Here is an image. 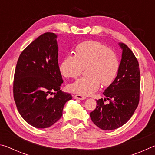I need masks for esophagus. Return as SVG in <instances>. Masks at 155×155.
Returning <instances> with one entry per match:
<instances>
[{
	"label": "esophagus",
	"instance_id": "esophagus-1",
	"mask_svg": "<svg viewBox=\"0 0 155 155\" xmlns=\"http://www.w3.org/2000/svg\"><path fill=\"white\" fill-rule=\"evenodd\" d=\"M74 98L75 99H79V100H85V99H86L85 96H81V95H74Z\"/></svg>",
	"mask_w": 155,
	"mask_h": 155
}]
</instances>
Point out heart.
<instances>
[{"label": "heart", "instance_id": "1", "mask_svg": "<svg viewBox=\"0 0 155 155\" xmlns=\"http://www.w3.org/2000/svg\"><path fill=\"white\" fill-rule=\"evenodd\" d=\"M87 76L78 78L68 86V90L80 95H91L111 84L118 73L120 61L114 51L99 41L90 40L78 44L74 56L68 55L59 65L61 74L66 78H77L85 68Z\"/></svg>", "mask_w": 155, "mask_h": 155}]
</instances>
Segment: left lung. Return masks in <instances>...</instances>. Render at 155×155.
I'll return each mask as SVG.
<instances>
[{
	"mask_svg": "<svg viewBox=\"0 0 155 155\" xmlns=\"http://www.w3.org/2000/svg\"><path fill=\"white\" fill-rule=\"evenodd\" d=\"M118 44L122 50L118 73L103 92L106 98L96 101V108L90 113L94 124L106 130L116 129L126 124L134 114L140 101L138 61L126 44ZM107 99L110 103L104 104Z\"/></svg>",
	"mask_w": 155,
	"mask_h": 155,
	"instance_id": "8db88e82",
	"label": "left lung"
}]
</instances>
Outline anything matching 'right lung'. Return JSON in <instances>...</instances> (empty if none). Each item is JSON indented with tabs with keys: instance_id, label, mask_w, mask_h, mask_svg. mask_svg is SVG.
<instances>
[{
	"instance_id": "add662e5",
	"label": "right lung",
	"mask_w": 155,
	"mask_h": 155,
	"mask_svg": "<svg viewBox=\"0 0 155 155\" xmlns=\"http://www.w3.org/2000/svg\"><path fill=\"white\" fill-rule=\"evenodd\" d=\"M57 38L53 33L39 36L20 54L15 70L14 98L18 111L28 124L38 128L58 121L65 103L72 98L60 90L64 81Z\"/></svg>"
}]
</instances>
